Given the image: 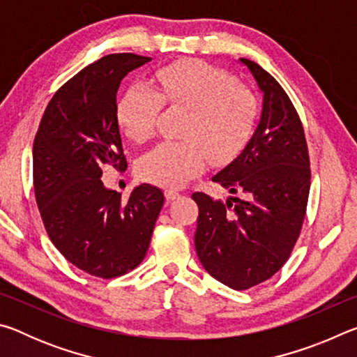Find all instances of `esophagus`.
I'll use <instances>...</instances> for the list:
<instances>
[{
  "label": "esophagus",
  "instance_id": "esophagus-1",
  "mask_svg": "<svg viewBox=\"0 0 357 357\" xmlns=\"http://www.w3.org/2000/svg\"><path fill=\"white\" fill-rule=\"evenodd\" d=\"M165 197H167V200L173 202V200H176V198L181 197V193L178 190H174V189H167L165 190Z\"/></svg>",
  "mask_w": 357,
  "mask_h": 357
}]
</instances>
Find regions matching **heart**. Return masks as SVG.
I'll return each mask as SVG.
<instances>
[{"label": "heart", "instance_id": "b5f03b06", "mask_svg": "<svg viewBox=\"0 0 357 357\" xmlns=\"http://www.w3.org/2000/svg\"><path fill=\"white\" fill-rule=\"evenodd\" d=\"M162 104L183 108V140L164 142L143 157L138 173L164 187H179L211 164L231 160L255 129L258 100L225 72L202 61L157 70L153 88L135 83L118 102L119 128L132 142L153 137Z\"/></svg>", "mask_w": 357, "mask_h": 357}]
</instances>
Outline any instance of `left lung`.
Instances as JSON below:
<instances>
[{
    "instance_id": "obj_1",
    "label": "left lung",
    "mask_w": 357,
    "mask_h": 357,
    "mask_svg": "<svg viewBox=\"0 0 357 357\" xmlns=\"http://www.w3.org/2000/svg\"><path fill=\"white\" fill-rule=\"evenodd\" d=\"M261 94V113L236 159L213 176L225 202L195 192V249L203 268L233 289L258 285L279 271L304 222L310 190L305 135L291 100L261 66L239 58ZM239 191L241 198L234 197Z\"/></svg>"
}]
</instances>
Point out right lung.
<instances>
[{
    "instance_id": "obj_1",
    "label": "right lung",
    "mask_w": 357,
    "mask_h": 357,
    "mask_svg": "<svg viewBox=\"0 0 357 357\" xmlns=\"http://www.w3.org/2000/svg\"><path fill=\"white\" fill-rule=\"evenodd\" d=\"M151 61L114 53L86 66L48 102L33 144L36 202L48 238L69 263L112 279L146 255L165 197L142 184L129 200L107 189L102 168H128L118 124L123 78Z\"/></svg>"
}]
</instances>
